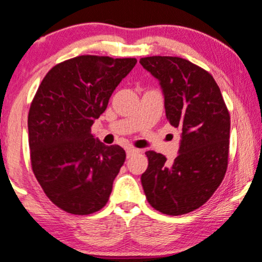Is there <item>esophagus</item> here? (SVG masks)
I'll return each mask as SVG.
<instances>
[{
    "label": "esophagus",
    "instance_id": "obj_1",
    "mask_svg": "<svg viewBox=\"0 0 262 262\" xmlns=\"http://www.w3.org/2000/svg\"><path fill=\"white\" fill-rule=\"evenodd\" d=\"M125 153H126V158H130V157H133L134 154L139 153V149L133 148V146H128V148L125 149Z\"/></svg>",
    "mask_w": 262,
    "mask_h": 262
}]
</instances>
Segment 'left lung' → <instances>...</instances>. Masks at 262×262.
<instances>
[{
	"instance_id": "1",
	"label": "left lung",
	"mask_w": 262,
	"mask_h": 262,
	"mask_svg": "<svg viewBox=\"0 0 262 262\" xmlns=\"http://www.w3.org/2000/svg\"><path fill=\"white\" fill-rule=\"evenodd\" d=\"M140 64L158 79L170 124L180 130L174 162L146 151L142 185L148 203L168 215L200 208L214 194L228 168L230 114L210 73L179 57L153 56Z\"/></svg>"
}]
</instances>
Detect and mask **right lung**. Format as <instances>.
I'll return each instance as SVG.
<instances>
[{"mask_svg": "<svg viewBox=\"0 0 262 262\" xmlns=\"http://www.w3.org/2000/svg\"><path fill=\"white\" fill-rule=\"evenodd\" d=\"M136 63L79 56L54 66L37 89L28 113L31 163L43 191L62 210L88 215L107 204L125 151L99 142L91 126Z\"/></svg>", "mask_w": 262, "mask_h": 262, "instance_id": "obj_1", "label": "right lung"}]
</instances>
